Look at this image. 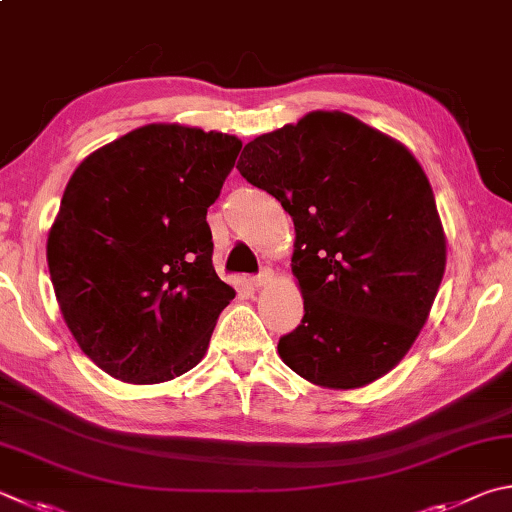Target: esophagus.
Listing matches in <instances>:
<instances>
[{"mask_svg":"<svg viewBox=\"0 0 512 512\" xmlns=\"http://www.w3.org/2000/svg\"><path fill=\"white\" fill-rule=\"evenodd\" d=\"M273 280H275V273L271 271V268H264V271L259 273V275H255L253 280H250V282H253V286H255V288H264V286L271 284Z\"/></svg>","mask_w":512,"mask_h":512,"instance_id":"34e87169","label":"esophagus"}]
</instances>
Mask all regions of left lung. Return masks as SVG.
<instances>
[{
  "mask_svg": "<svg viewBox=\"0 0 512 512\" xmlns=\"http://www.w3.org/2000/svg\"><path fill=\"white\" fill-rule=\"evenodd\" d=\"M237 170L295 226L302 324L280 358L322 389L383 378L421 333L445 273L432 185L407 147L345 111H311L250 141Z\"/></svg>",
  "mask_w": 512,
  "mask_h": 512,
  "instance_id": "left-lung-1",
  "label": "left lung"
}]
</instances>
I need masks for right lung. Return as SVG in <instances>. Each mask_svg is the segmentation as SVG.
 <instances>
[{
  "label": "right lung",
  "mask_w": 512,
  "mask_h": 512,
  "mask_svg": "<svg viewBox=\"0 0 512 512\" xmlns=\"http://www.w3.org/2000/svg\"><path fill=\"white\" fill-rule=\"evenodd\" d=\"M241 141L152 123L82 161L46 239L62 318L111 378L156 385L206 356L235 288L212 266L208 208Z\"/></svg>",
  "instance_id": "right-lung-1"
}]
</instances>
